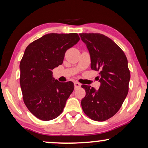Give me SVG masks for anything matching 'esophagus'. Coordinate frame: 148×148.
<instances>
[{
  "instance_id": "1",
  "label": "esophagus",
  "mask_w": 148,
  "mask_h": 148,
  "mask_svg": "<svg viewBox=\"0 0 148 148\" xmlns=\"http://www.w3.org/2000/svg\"><path fill=\"white\" fill-rule=\"evenodd\" d=\"M74 85H75V89L79 88H80V87H81V84H79V83L77 82H75Z\"/></svg>"
}]
</instances>
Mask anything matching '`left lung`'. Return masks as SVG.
Segmentation results:
<instances>
[{
    "label": "left lung",
    "instance_id": "8db88e82",
    "mask_svg": "<svg viewBox=\"0 0 148 148\" xmlns=\"http://www.w3.org/2000/svg\"><path fill=\"white\" fill-rule=\"evenodd\" d=\"M90 54L91 69L99 71L98 90L82 85L86 96L82 100L85 114L92 120L104 121L119 110L129 92L130 71L121 48L107 36L98 33L79 34Z\"/></svg>",
    "mask_w": 148,
    "mask_h": 148
}]
</instances>
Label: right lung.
I'll return each instance as SVG.
<instances>
[{
	"label": "right lung",
	"mask_w": 148,
	"mask_h": 148,
	"mask_svg": "<svg viewBox=\"0 0 148 148\" xmlns=\"http://www.w3.org/2000/svg\"><path fill=\"white\" fill-rule=\"evenodd\" d=\"M79 40L76 33H50L32 42L24 52L19 65L23 102L40 120L59 116L74 90L73 83L59 82L52 71L62 64L66 50Z\"/></svg>",
	"instance_id": "add662e5"
}]
</instances>
